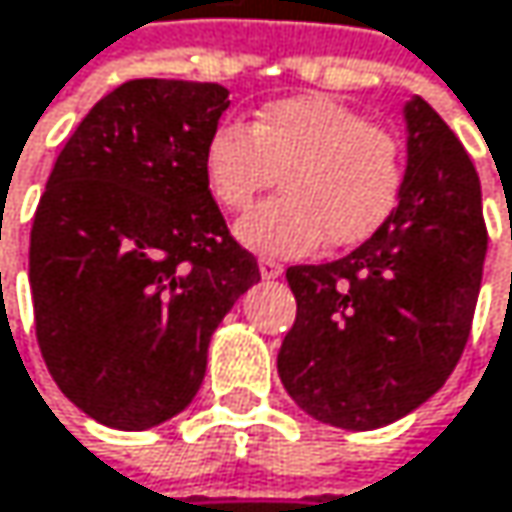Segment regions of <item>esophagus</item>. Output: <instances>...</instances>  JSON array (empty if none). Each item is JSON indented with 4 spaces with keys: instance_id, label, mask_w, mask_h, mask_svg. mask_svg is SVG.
<instances>
[{
    "instance_id": "esophagus-1",
    "label": "esophagus",
    "mask_w": 512,
    "mask_h": 512,
    "mask_svg": "<svg viewBox=\"0 0 512 512\" xmlns=\"http://www.w3.org/2000/svg\"><path fill=\"white\" fill-rule=\"evenodd\" d=\"M285 273V267L276 258H261V276L264 279H279Z\"/></svg>"
}]
</instances>
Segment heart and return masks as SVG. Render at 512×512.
<instances>
[{
    "instance_id": "obj_1",
    "label": "heart",
    "mask_w": 512,
    "mask_h": 512,
    "mask_svg": "<svg viewBox=\"0 0 512 512\" xmlns=\"http://www.w3.org/2000/svg\"><path fill=\"white\" fill-rule=\"evenodd\" d=\"M285 194L236 227L264 254H303L324 236L336 248L369 239L396 209L402 140L330 95L279 98L245 125L221 122L203 146V179L221 209L242 212L273 182Z\"/></svg>"
}]
</instances>
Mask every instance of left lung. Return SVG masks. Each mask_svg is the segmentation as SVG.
Returning a JSON list of instances; mask_svg holds the SVG:
<instances>
[{
    "instance_id": "obj_1",
    "label": "left lung",
    "mask_w": 512,
    "mask_h": 512,
    "mask_svg": "<svg viewBox=\"0 0 512 512\" xmlns=\"http://www.w3.org/2000/svg\"><path fill=\"white\" fill-rule=\"evenodd\" d=\"M405 119L408 173L390 218L348 258L288 270L297 321L279 378L306 414L339 429H381L444 387L483 282L477 170L423 98Z\"/></svg>"
}]
</instances>
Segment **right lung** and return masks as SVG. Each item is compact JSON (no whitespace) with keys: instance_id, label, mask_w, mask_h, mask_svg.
I'll return each mask as SVG.
<instances>
[{"instance_id":"1","label":"right lung","mask_w":512,"mask_h":512,"mask_svg":"<svg viewBox=\"0 0 512 512\" xmlns=\"http://www.w3.org/2000/svg\"><path fill=\"white\" fill-rule=\"evenodd\" d=\"M227 104L218 83L116 86L68 137L38 200L35 339L56 387L110 429L185 411L215 327L261 282L203 179Z\"/></svg>"}]
</instances>
